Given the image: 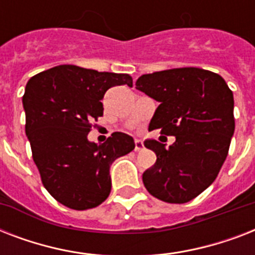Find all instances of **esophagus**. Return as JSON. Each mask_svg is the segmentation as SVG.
Listing matches in <instances>:
<instances>
[{
  "label": "esophagus",
  "instance_id": "1",
  "mask_svg": "<svg viewBox=\"0 0 255 255\" xmlns=\"http://www.w3.org/2000/svg\"><path fill=\"white\" fill-rule=\"evenodd\" d=\"M143 147H144L143 141H141L140 139H136L135 140V151H140V149H143Z\"/></svg>",
  "mask_w": 255,
  "mask_h": 255
}]
</instances>
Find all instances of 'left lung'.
Segmentation results:
<instances>
[{"mask_svg": "<svg viewBox=\"0 0 255 255\" xmlns=\"http://www.w3.org/2000/svg\"><path fill=\"white\" fill-rule=\"evenodd\" d=\"M136 88L160 102L149 127L176 136L169 148L144 141L157 156L143 173L144 186L161 201H190L216 180L228 156L236 127L233 92L218 74L197 67L144 74Z\"/></svg>", "mask_w": 255, "mask_h": 255, "instance_id": "1", "label": "left lung"}]
</instances>
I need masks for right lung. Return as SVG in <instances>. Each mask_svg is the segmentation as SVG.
<instances>
[{
    "mask_svg": "<svg viewBox=\"0 0 255 255\" xmlns=\"http://www.w3.org/2000/svg\"><path fill=\"white\" fill-rule=\"evenodd\" d=\"M123 85L132 87L128 74L74 65L55 66L26 85L22 104L34 163L47 192L67 208L100 205L111 192V164L135 148L123 132H114L103 144L87 139L91 122L103 115L106 91Z\"/></svg>",
    "mask_w": 255,
    "mask_h": 255,
    "instance_id": "1",
    "label": "right lung"
}]
</instances>
